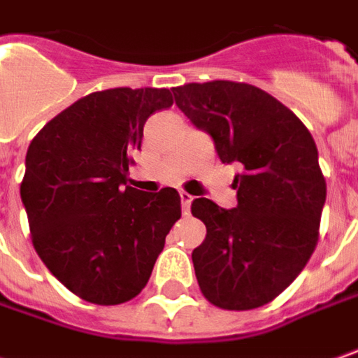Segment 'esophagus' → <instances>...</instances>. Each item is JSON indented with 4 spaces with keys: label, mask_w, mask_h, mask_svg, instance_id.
Masks as SVG:
<instances>
[{
    "label": "esophagus",
    "mask_w": 358,
    "mask_h": 358,
    "mask_svg": "<svg viewBox=\"0 0 358 358\" xmlns=\"http://www.w3.org/2000/svg\"><path fill=\"white\" fill-rule=\"evenodd\" d=\"M191 203H193V196L189 195V193H185V191H181V207H183V215H189Z\"/></svg>",
    "instance_id": "1"
}]
</instances>
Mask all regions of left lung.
Returning a JSON list of instances; mask_svg holds the SVG:
<instances>
[{
  "label": "left lung",
  "mask_w": 358,
  "mask_h": 358,
  "mask_svg": "<svg viewBox=\"0 0 358 358\" xmlns=\"http://www.w3.org/2000/svg\"><path fill=\"white\" fill-rule=\"evenodd\" d=\"M175 104L215 140L222 163H241L236 208L195 199L205 242L193 250L199 287L220 309L262 308L306 268L319 241L327 185L303 122L262 88L232 80L171 88Z\"/></svg>",
  "instance_id": "left-lung-1"
}]
</instances>
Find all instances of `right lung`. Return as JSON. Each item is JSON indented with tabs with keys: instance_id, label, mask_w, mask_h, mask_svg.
<instances>
[{
	"instance_id": "1",
	"label": "right lung",
	"mask_w": 358,
	"mask_h": 358,
	"mask_svg": "<svg viewBox=\"0 0 358 358\" xmlns=\"http://www.w3.org/2000/svg\"><path fill=\"white\" fill-rule=\"evenodd\" d=\"M173 106L167 88H110L45 124L25 157L21 201L33 248L66 289L96 306L126 303L150 280L181 218L173 187H129L145 120Z\"/></svg>"
}]
</instances>
